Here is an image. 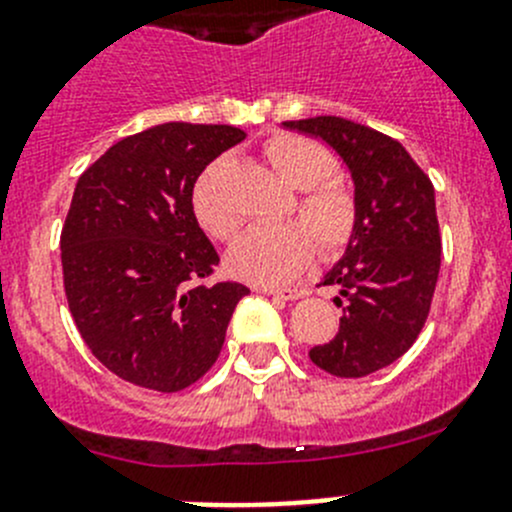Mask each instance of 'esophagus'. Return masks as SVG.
<instances>
[{
  "label": "esophagus",
  "instance_id": "1",
  "mask_svg": "<svg viewBox=\"0 0 512 512\" xmlns=\"http://www.w3.org/2000/svg\"><path fill=\"white\" fill-rule=\"evenodd\" d=\"M264 294H271L274 299H284V301H296L306 294L304 289H261Z\"/></svg>",
  "mask_w": 512,
  "mask_h": 512
}]
</instances>
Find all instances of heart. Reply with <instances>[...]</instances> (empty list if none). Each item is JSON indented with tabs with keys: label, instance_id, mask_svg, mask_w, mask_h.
<instances>
[{
	"label": "heart",
	"instance_id": "b5f03b06",
	"mask_svg": "<svg viewBox=\"0 0 512 512\" xmlns=\"http://www.w3.org/2000/svg\"><path fill=\"white\" fill-rule=\"evenodd\" d=\"M264 155L286 186L301 191L296 213L304 223L251 228L228 253V271L259 286H279L299 276L314 256V238L321 253H339L357 231V198L344 180L334 178V155L301 135H274ZM221 163L198 175L191 191V211L198 226L216 241H233L238 216L226 206L221 191Z\"/></svg>",
	"mask_w": 512,
	"mask_h": 512
}]
</instances>
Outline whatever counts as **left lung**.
<instances>
[{
    "label": "left lung",
    "instance_id": "1",
    "mask_svg": "<svg viewBox=\"0 0 512 512\" xmlns=\"http://www.w3.org/2000/svg\"><path fill=\"white\" fill-rule=\"evenodd\" d=\"M284 128L324 140L352 173L357 231L321 279L339 289L344 314L309 357L334 377H367L397 362L430 314L442 253L435 188L397 140L367 125L319 115Z\"/></svg>",
    "mask_w": 512,
    "mask_h": 512
}]
</instances>
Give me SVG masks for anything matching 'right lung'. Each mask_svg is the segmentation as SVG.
<instances>
[{
	"mask_svg": "<svg viewBox=\"0 0 512 512\" xmlns=\"http://www.w3.org/2000/svg\"><path fill=\"white\" fill-rule=\"evenodd\" d=\"M246 138L233 125L163 123L118 140L77 180L62 276L77 332L120 379L180 392L218 359L248 289L208 284L218 253L191 211L198 175Z\"/></svg>",
	"mask_w": 512,
	"mask_h": 512,
	"instance_id": "obj_1",
	"label": "right lung"
}]
</instances>
